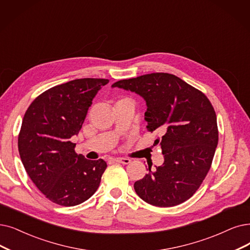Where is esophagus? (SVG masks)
Here are the masks:
<instances>
[{
    "label": "esophagus",
    "mask_w": 250,
    "mask_h": 250,
    "mask_svg": "<svg viewBox=\"0 0 250 250\" xmlns=\"http://www.w3.org/2000/svg\"><path fill=\"white\" fill-rule=\"evenodd\" d=\"M114 161L119 162V163H122V164H129V163L131 162V160L129 159V158H121V157H119V158H114Z\"/></svg>",
    "instance_id": "obj_1"
}]
</instances>
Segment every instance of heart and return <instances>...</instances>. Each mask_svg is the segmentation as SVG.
I'll return each mask as SVG.
<instances>
[{"label": "heart", "instance_id": "heart-1", "mask_svg": "<svg viewBox=\"0 0 250 250\" xmlns=\"http://www.w3.org/2000/svg\"><path fill=\"white\" fill-rule=\"evenodd\" d=\"M123 101H127V99H121V101H119V102H123ZM119 102H118V103H119Z\"/></svg>", "mask_w": 250, "mask_h": 250}]
</instances>
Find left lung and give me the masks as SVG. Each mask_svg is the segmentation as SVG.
<instances>
[{
  "mask_svg": "<svg viewBox=\"0 0 250 250\" xmlns=\"http://www.w3.org/2000/svg\"><path fill=\"white\" fill-rule=\"evenodd\" d=\"M112 87L144 97L145 120L149 132L161 131L155 144L164 163L134 183L136 194L146 203L171 207L191 198L211 167L218 143L214 108L206 95L178 77L152 73L121 80Z\"/></svg>",
  "mask_w": 250,
  "mask_h": 250,
  "instance_id": "1",
  "label": "left lung"
}]
</instances>
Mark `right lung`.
I'll return each instance as SVG.
<instances>
[{
    "instance_id": "right-lung-1",
    "label": "right lung",
    "mask_w": 250,
    "mask_h": 250,
    "mask_svg": "<svg viewBox=\"0 0 250 250\" xmlns=\"http://www.w3.org/2000/svg\"><path fill=\"white\" fill-rule=\"evenodd\" d=\"M107 79L84 78L48 89L31 104L18 134V151L32 182L50 201L75 206L99 187L106 163L75 152L88 108Z\"/></svg>"
}]
</instances>
